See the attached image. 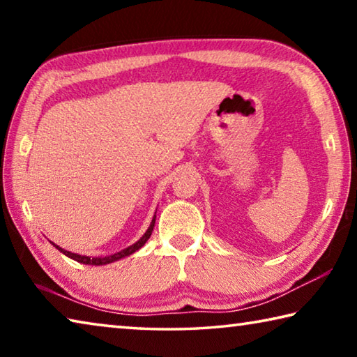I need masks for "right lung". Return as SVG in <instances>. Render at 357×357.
Returning a JSON list of instances; mask_svg holds the SVG:
<instances>
[{"mask_svg": "<svg viewBox=\"0 0 357 357\" xmlns=\"http://www.w3.org/2000/svg\"><path fill=\"white\" fill-rule=\"evenodd\" d=\"M154 223H155V215L153 217V220H151L149 227H148V229H146V233H144L143 236H142L140 239H138L135 244L126 247L124 250L116 252V253H113V255H108V257H94V258H91V257H86V255H78V253H72V252H69V250L61 249V247L56 245V244H53V243H52V244L55 245L59 252L64 253L66 257L75 259V261H78V263H82V264H91V266H104V264H108V263L118 261V259H121V258L129 257V255H132V253H135L138 249H142V247H143L144 244H146V241L149 239L151 234H153Z\"/></svg>", "mask_w": 357, "mask_h": 357, "instance_id": "add662e5", "label": "right lung"}]
</instances>
